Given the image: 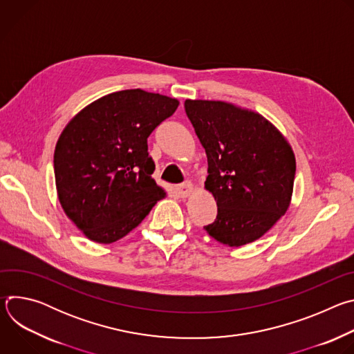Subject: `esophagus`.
<instances>
[{
  "mask_svg": "<svg viewBox=\"0 0 354 354\" xmlns=\"http://www.w3.org/2000/svg\"><path fill=\"white\" fill-rule=\"evenodd\" d=\"M176 190H178V193H179L180 197H187V196H190V193L193 192V185H192L190 182H185V183L179 185V186L176 187Z\"/></svg>",
  "mask_w": 354,
  "mask_h": 354,
  "instance_id": "esophagus-1",
  "label": "esophagus"
}]
</instances>
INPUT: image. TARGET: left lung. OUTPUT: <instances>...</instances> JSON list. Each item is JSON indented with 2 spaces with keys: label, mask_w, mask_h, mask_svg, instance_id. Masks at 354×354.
<instances>
[{
  "label": "left lung",
  "mask_w": 354,
  "mask_h": 354,
  "mask_svg": "<svg viewBox=\"0 0 354 354\" xmlns=\"http://www.w3.org/2000/svg\"><path fill=\"white\" fill-rule=\"evenodd\" d=\"M185 111L206 149L205 187L217 201V217L205 230L235 248L259 239L290 207L291 145L262 115L230 102L186 99Z\"/></svg>",
  "instance_id": "8db88e82"
}]
</instances>
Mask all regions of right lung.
I'll use <instances>...</instances> for the list:
<instances>
[{"label": "right lung", "mask_w": 354, "mask_h": 354, "mask_svg": "<svg viewBox=\"0 0 354 354\" xmlns=\"http://www.w3.org/2000/svg\"><path fill=\"white\" fill-rule=\"evenodd\" d=\"M179 100L142 89L118 91L85 106L64 127L55 149L60 205L82 234L112 243L134 230L167 196L151 178L148 136Z\"/></svg>", "instance_id": "add662e5"}]
</instances>
